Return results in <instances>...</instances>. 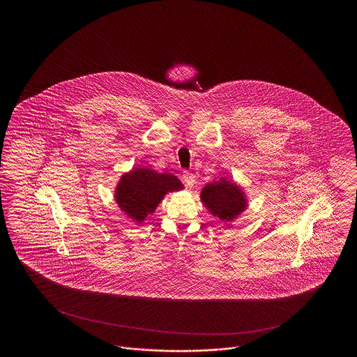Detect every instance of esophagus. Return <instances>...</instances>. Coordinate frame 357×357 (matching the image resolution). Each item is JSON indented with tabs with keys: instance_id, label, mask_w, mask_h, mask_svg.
<instances>
[{
	"instance_id": "1",
	"label": "esophagus",
	"mask_w": 357,
	"mask_h": 357,
	"mask_svg": "<svg viewBox=\"0 0 357 357\" xmlns=\"http://www.w3.org/2000/svg\"><path fill=\"white\" fill-rule=\"evenodd\" d=\"M182 179H183L185 185L188 187L194 186V183H195V175H194L191 171H183Z\"/></svg>"
}]
</instances>
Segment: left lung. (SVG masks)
Segmentation results:
<instances>
[{"label":"left lung","mask_w":357,"mask_h":357,"mask_svg":"<svg viewBox=\"0 0 357 357\" xmlns=\"http://www.w3.org/2000/svg\"><path fill=\"white\" fill-rule=\"evenodd\" d=\"M201 199L221 222L233 221L248 206L241 188L225 179L204 187Z\"/></svg>","instance_id":"8db88e82"}]
</instances>
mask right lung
<instances>
[{"instance_id":"right-lung-1","label":"right lung","mask_w":357,"mask_h":357,"mask_svg":"<svg viewBox=\"0 0 357 357\" xmlns=\"http://www.w3.org/2000/svg\"><path fill=\"white\" fill-rule=\"evenodd\" d=\"M182 187L181 181L172 174L135 169L121 176L115 199L130 218L140 222L153 213L169 191H178Z\"/></svg>"}]
</instances>
